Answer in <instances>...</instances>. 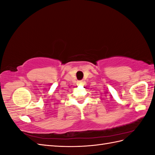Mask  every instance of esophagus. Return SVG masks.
I'll list each match as a JSON object with an SVG mask.
<instances>
[{"label":"esophagus","instance_id":"obj_1","mask_svg":"<svg viewBox=\"0 0 155 155\" xmlns=\"http://www.w3.org/2000/svg\"><path fill=\"white\" fill-rule=\"evenodd\" d=\"M78 83L79 84H83V81H78Z\"/></svg>","mask_w":155,"mask_h":155}]
</instances>
